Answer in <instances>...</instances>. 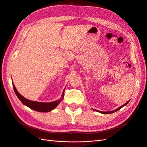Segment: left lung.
Listing matches in <instances>:
<instances>
[{
    "label": "left lung",
    "mask_w": 147,
    "mask_h": 147,
    "mask_svg": "<svg viewBox=\"0 0 147 147\" xmlns=\"http://www.w3.org/2000/svg\"><path fill=\"white\" fill-rule=\"evenodd\" d=\"M129 102V100L128 101V102H127L125 104H124L123 106H120V107H119L118 109H115V111H109V112H102V111H98V112H100V113H102V114H111V113H114V112H117V111H119V110H120V109H121L122 107H123L124 106H125V105H127V104H128V102ZM95 111H96V110H95Z\"/></svg>",
    "instance_id": "8db88e82"
}]
</instances>
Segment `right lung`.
I'll list each match as a JSON object with an SVG mask.
<instances>
[{"label": "right lung", "mask_w": 147, "mask_h": 147, "mask_svg": "<svg viewBox=\"0 0 147 147\" xmlns=\"http://www.w3.org/2000/svg\"><path fill=\"white\" fill-rule=\"evenodd\" d=\"M13 88L15 92H16L17 96L18 97V98L20 100V101L22 103H23L24 105H25V106H27V107L32 109L35 110L38 112H47L53 110V109H55L56 106H58V104L60 102H61V100L63 99L64 96H65V94H64L65 91H64L63 92L61 99L54 101V102H48V103L39 102H36V101L30 100L28 99L25 98V97L22 96L17 91V90L16 88V87H15L13 84Z\"/></svg>", "instance_id": "1"}]
</instances>
